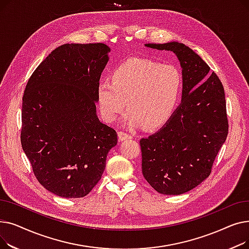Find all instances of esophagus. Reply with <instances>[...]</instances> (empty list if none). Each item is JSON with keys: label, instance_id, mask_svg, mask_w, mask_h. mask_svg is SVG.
Returning <instances> with one entry per match:
<instances>
[{"label": "esophagus", "instance_id": "esophagus-1", "mask_svg": "<svg viewBox=\"0 0 249 249\" xmlns=\"http://www.w3.org/2000/svg\"><path fill=\"white\" fill-rule=\"evenodd\" d=\"M118 137H119V141H123V140H127V139H131L132 136L131 134H128L124 131H119L118 132Z\"/></svg>", "mask_w": 249, "mask_h": 249}]
</instances>
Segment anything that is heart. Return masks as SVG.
<instances>
[{"mask_svg": "<svg viewBox=\"0 0 249 249\" xmlns=\"http://www.w3.org/2000/svg\"><path fill=\"white\" fill-rule=\"evenodd\" d=\"M182 89V75L174 64H160L132 57L112 71L110 81L97 87V100L103 119L114 122L127 106L124 122L131 127L156 129L176 111Z\"/></svg>", "mask_w": 249, "mask_h": 249, "instance_id": "1", "label": "heart"}]
</instances>
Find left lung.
Returning <instances> with one entry per match:
<instances>
[{
	"instance_id": "1",
	"label": "left lung",
	"mask_w": 249,
	"mask_h": 249,
	"mask_svg": "<svg viewBox=\"0 0 249 249\" xmlns=\"http://www.w3.org/2000/svg\"><path fill=\"white\" fill-rule=\"evenodd\" d=\"M173 51L182 74L181 103L160 130L141 138L142 175L162 195L187 193L211 174L228 134L224 88L199 54L184 43H147Z\"/></svg>"
}]
</instances>
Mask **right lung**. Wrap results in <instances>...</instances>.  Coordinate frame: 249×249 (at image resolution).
I'll return each mask as SVG.
<instances>
[{"mask_svg": "<svg viewBox=\"0 0 249 249\" xmlns=\"http://www.w3.org/2000/svg\"><path fill=\"white\" fill-rule=\"evenodd\" d=\"M104 43L63 44L37 67L22 103L21 144L38 181L62 198L98 184L117 133L97 116V87L109 60Z\"/></svg>", "mask_w": 249, "mask_h": 249, "instance_id": "add662e5", "label": "right lung"}]
</instances>
